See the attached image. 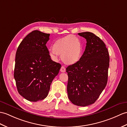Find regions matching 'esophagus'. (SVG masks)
Segmentation results:
<instances>
[{
    "label": "esophagus",
    "mask_w": 127,
    "mask_h": 127,
    "mask_svg": "<svg viewBox=\"0 0 127 127\" xmlns=\"http://www.w3.org/2000/svg\"><path fill=\"white\" fill-rule=\"evenodd\" d=\"M61 71L62 72H65V71H66V69H65V67L64 66H62L61 67Z\"/></svg>",
    "instance_id": "esophagus-1"
}]
</instances>
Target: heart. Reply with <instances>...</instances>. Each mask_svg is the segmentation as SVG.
Here are the masks:
<instances>
[{
  "label": "heart",
  "instance_id": "heart-1",
  "mask_svg": "<svg viewBox=\"0 0 127 127\" xmlns=\"http://www.w3.org/2000/svg\"><path fill=\"white\" fill-rule=\"evenodd\" d=\"M82 51L81 41L74 35L71 34L56 40L50 54L55 58H57L58 55H61V59L64 63L73 65L80 61Z\"/></svg>",
  "mask_w": 127,
  "mask_h": 127
}]
</instances>
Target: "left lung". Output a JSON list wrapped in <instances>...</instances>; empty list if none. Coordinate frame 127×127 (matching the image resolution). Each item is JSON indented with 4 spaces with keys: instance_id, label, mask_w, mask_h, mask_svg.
<instances>
[{
    "instance_id": "left-lung-1",
    "label": "left lung",
    "mask_w": 127,
    "mask_h": 127,
    "mask_svg": "<svg viewBox=\"0 0 127 127\" xmlns=\"http://www.w3.org/2000/svg\"><path fill=\"white\" fill-rule=\"evenodd\" d=\"M87 40L86 47L78 63L67 66V92L75 105L85 107L98 98L107 85L109 55L104 43L90 32L78 33Z\"/></svg>"
}]
</instances>
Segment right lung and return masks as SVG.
Segmentation results:
<instances>
[{"label":"right lung","instance_id":"obj_1","mask_svg":"<svg viewBox=\"0 0 127 127\" xmlns=\"http://www.w3.org/2000/svg\"><path fill=\"white\" fill-rule=\"evenodd\" d=\"M50 34L32 31L20 43L16 54L14 77L18 91L31 102L47 97L61 65L53 61L46 46Z\"/></svg>","mask_w":127,"mask_h":127}]
</instances>
